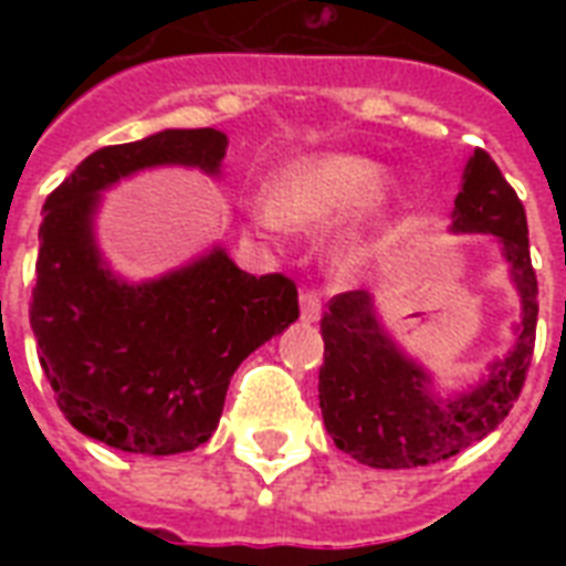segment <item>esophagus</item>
<instances>
[{"instance_id":"1","label":"esophagus","mask_w":566,"mask_h":566,"mask_svg":"<svg viewBox=\"0 0 566 566\" xmlns=\"http://www.w3.org/2000/svg\"><path fill=\"white\" fill-rule=\"evenodd\" d=\"M300 314L302 323H317L319 314H323V305H319L317 293H302L300 296Z\"/></svg>"}]
</instances>
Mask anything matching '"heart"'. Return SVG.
<instances>
[{
	"label": "heart",
	"instance_id": "b5f03b06",
	"mask_svg": "<svg viewBox=\"0 0 566 566\" xmlns=\"http://www.w3.org/2000/svg\"><path fill=\"white\" fill-rule=\"evenodd\" d=\"M376 161L353 153L302 155L266 181V205L255 217L266 229H323L346 220L335 234L328 261L337 275H361L381 243L387 193Z\"/></svg>",
	"mask_w": 566,
	"mask_h": 566
}]
</instances>
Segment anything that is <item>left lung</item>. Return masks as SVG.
I'll return each instance as SVG.
<instances>
[{
	"label": "left lung",
	"mask_w": 566,
	"mask_h": 566,
	"mask_svg": "<svg viewBox=\"0 0 566 566\" xmlns=\"http://www.w3.org/2000/svg\"><path fill=\"white\" fill-rule=\"evenodd\" d=\"M452 234H493L520 296L514 346L488 364L475 385L438 394L431 373L381 326L367 291L340 293L319 319L323 367L319 408L337 449L378 470H408L458 455L488 438L517 402L535 353L537 279L528 255V226L500 167L475 149L461 176Z\"/></svg>",
	"instance_id": "left-lung-1"
}]
</instances>
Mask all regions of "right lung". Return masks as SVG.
I'll return each mask as SVG.
<instances>
[{
	"label": "right lung",
	"mask_w": 566,
	"mask_h": 566,
	"mask_svg": "<svg viewBox=\"0 0 566 566\" xmlns=\"http://www.w3.org/2000/svg\"><path fill=\"white\" fill-rule=\"evenodd\" d=\"M229 137L164 128L87 155L43 205L31 332L57 408L87 438L135 455L190 452L220 422L243 358L300 317L296 284L243 273L222 247L149 282L111 273L102 193L153 167L220 176Z\"/></svg>",
	"instance_id": "add662e5"
}]
</instances>
